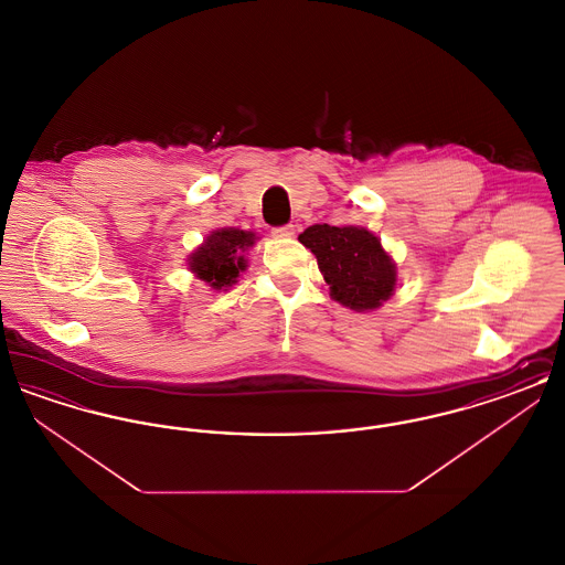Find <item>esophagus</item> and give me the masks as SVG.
<instances>
[{"instance_id": "34e87169", "label": "esophagus", "mask_w": 565, "mask_h": 565, "mask_svg": "<svg viewBox=\"0 0 565 565\" xmlns=\"http://www.w3.org/2000/svg\"><path fill=\"white\" fill-rule=\"evenodd\" d=\"M270 235H273V237H277V239H288V237H292V235H295V226H292V224L275 226V228L270 231Z\"/></svg>"}]
</instances>
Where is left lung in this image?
<instances>
[{
  "label": "left lung",
  "instance_id": "left-lung-1",
  "mask_svg": "<svg viewBox=\"0 0 565 565\" xmlns=\"http://www.w3.org/2000/svg\"><path fill=\"white\" fill-rule=\"evenodd\" d=\"M322 270L330 296L353 311H373L394 295L396 265L381 239L362 226L313 224L298 235Z\"/></svg>",
  "mask_w": 565,
  "mask_h": 565
}]
</instances>
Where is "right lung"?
<instances>
[{
	"label": "right lung",
	"mask_w": 565,
	"mask_h": 565,
	"mask_svg": "<svg viewBox=\"0 0 565 565\" xmlns=\"http://www.w3.org/2000/svg\"><path fill=\"white\" fill-rule=\"evenodd\" d=\"M256 235L242 228H217L189 258V267L199 279L214 290H224L237 284L239 273L247 267L245 252L254 245Z\"/></svg>",
	"instance_id": "add662e5"
}]
</instances>
